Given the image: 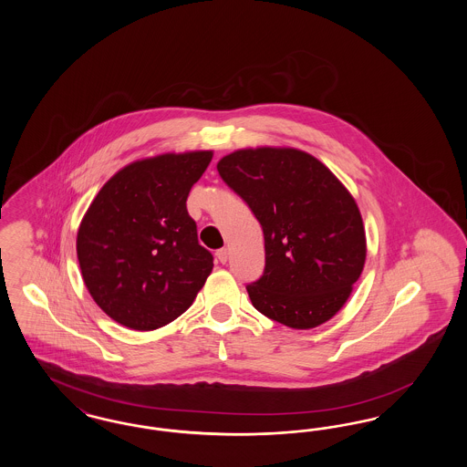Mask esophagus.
Segmentation results:
<instances>
[{
	"label": "esophagus",
	"mask_w": 467,
	"mask_h": 467,
	"mask_svg": "<svg viewBox=\"0 0 467 467\" xmlns=\"http://www.w3.org/2000/svg\"><path fill=\"white\" fill-rule=\"evenodd\" d=\"M217 259H219V263H223L225 265L227 263V259H229V252H227V248H221V250H217Z\"/></svg>",
	"instance_id": "1"
}]
</instances>
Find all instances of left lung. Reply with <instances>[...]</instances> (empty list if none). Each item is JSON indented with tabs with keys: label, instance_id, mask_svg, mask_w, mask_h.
I'll use <instances>...</instances> for the list:
<instances>
[{
	"label": "left lung",
	"instance_id": "8db88e82",
	"mask_svg": "<svg viewBox=\"0 0 467 467\" xmlns=\"http://www.w3.org/2000/svg\"><path fill=\"white\" fill-rule=\"evenodd\" d=\"M223 182L263 225L266 267L246 285L255 310L292 329L331 320L366 263V231L354 196L308 152L240 149L217 162Z\"/></svg>",
	"mask_w": 467,
	"mask_h": 467
}]
</instances>
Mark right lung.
<instances>
[{"label": "right lung", "instance_id": "add662e5", "mask_svg": "<svg viewBox=\"0 0 467 467\" xmlns=\"http://www.w3.org/2000/svg\"><path fill=\"white\" fill-rule=\"evenodd\" d=\"M212 150L168 152L119 170L90 202L77 257L96 305L134 331L173 322L196 299L213 269L198 244L187 196Z\"/></svg>", "mask_w": 467, "mask_h": 467}]
</instances>
